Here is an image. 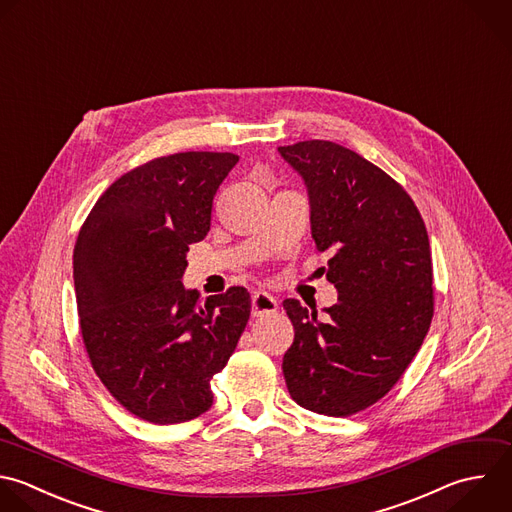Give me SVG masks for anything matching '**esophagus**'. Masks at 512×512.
Here are the masks:
<instances>
[{
    "label": "esophagus",
    "instance_id": "1",
    "mask_svg": "<svg viewBox=\"0 0 512 512\" xmlns=\"http://www.w3.org/2000/svg\"><path fill=\"white\" fill-rule=\"evenodd\" d=\"M278 310V300L264 292V290H258L254 292L252 296V316H266V314H274Z\"/></svg>",
    "mask_w": 512,
    "mask_h": 512
}]
</instances>
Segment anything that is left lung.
<instances>
[{
  "label": "left lung",
  "mask_w": 512,
  "mask_h": 512,
  "mask_svg": "<svg viewBox=\"0 0 512 512\" xmlns=\"http://www.w3.org/2000/svg\"><path fill=\"white\" fill-rule=\"evenodd\" d=\"M278 152L306 182L312 238L332 252L324 272L338 290L324 320L282 302L294 326L282 372L302 408L350 416L392 390L430 328L426 226L406 190L356 152L326 140Z\"/></svg>",
  "instance_id": "1"
}]
</instances>
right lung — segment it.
<instances>
[{"instance_id": "obj_1", "label": "right lung", "mask_w": 512, "mask_h": 512, "mask_svg": "<svg viewBox=\"0 0 512 512\" xmlns=\"http://www.w3.org/2000/svg\"><path fill=\"white\" fill-rule=\"evenodd\" d=\"M238 160L230 152L154 158L120 176L78 234L74 284L88 358L110 394L146 422L206 412L210 380L248 324L244 286L206 302L182 286L186 252L206 238L214 194Z\"/></svg>"}]
</instances>
